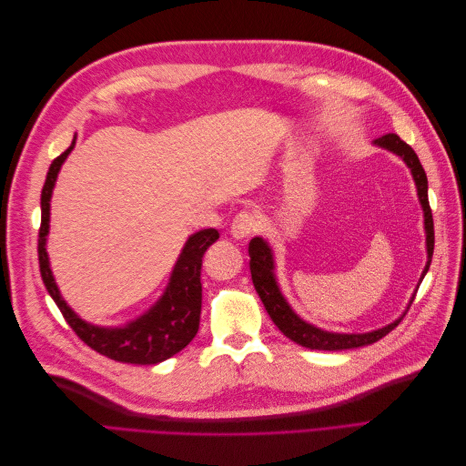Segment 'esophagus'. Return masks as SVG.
Returning a JSON list of instances; mask_svg holds the SVG:
<instances>
[{
  "label": "esophagus",
  "instance_id": "1",
  "mask_svg": "<svg viewBox=\"0 0 466 466\" xmlns=\"http://www.w3.org/2000/svg\"><path fill=\"white\" fill-rule=\"evenodd\" d=\"M258 225H260V219L255 211H241V214L235 216L231 223V235L235 238H247L258 229Z\"/></svg>",
  "mask_w": 466,
  "mask_h": 466
}]
</instances>
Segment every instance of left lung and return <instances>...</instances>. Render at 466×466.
Wrapping results in <instances>:
<instances>
[{"label": "left lung", "instance_id": "left-lung-1", "mask_svg": "<svg viewBox=\"0 0 466 466\" xmlns=\"http://www.w3.org/2000/svg\"><path fill=\"white\" fill-rule=\"evenodd\" d=\"M377 147H383L406 163V167L410 168L414 185L418 190V200L421 206V211H424V229H426V250H428V262L424 266V272L420 276V284L424 276L430 270L431 264V255H433V218H431V209L428 202V177L424 167H421L418 155L414 149L404 144L402 139L397 134H387L383 137H377L373 142ZM248 255H250V276H252V284H255V289L258 293V298L262 299L268 315L274 320L276 327L284 332L289 340L295 344H299L303 348H311V350H324V351H338V350H350V348H361L373 344L380 338L387 336L397 324L402 320L399 317L397 320H392L385 327H380L371 332H330V330H322L315 324L303 320L298 313L293 311L291 305L281 293L278 286V278H276V262H274V250L268 245L266 238L255 237L248 243ZM418 291V289H416ZM416 295V293H414ZM414 295L410 303L414 301ZM410 307V305H408ZM406 307V311H408Z\"/></svg>", "mask_w": 466, "mask_h": 466}]
</instances>
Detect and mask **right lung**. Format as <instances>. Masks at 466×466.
<instances>
[{"mask_svg": "<svg viewBox=\"0 0 466 466\" xmlns=\"http://www.w3.org/2000/svg\"><path fill=\"white\" fill-rule=\"evenodd\" d=\"M76 147L74 142L60 157H56L48 168L46 182L40 194V231H38V264L42 281L54 303L58 305L64 319L74 332L93 348L115 361L153 365L173 358L182 348H187L200 327L202 311V258L204 252L214 245L219 233L216 229H202L188 237L173 266L171 278L161 298L155 301L144 315L122 324V327H98L83 320L72 307L66 303L56 286L46 252V238L50 231V200L60 168L67 155Z\"/></svg>", "mask_w": 466, "mask_h": 466, "instance_id": "add662e5", "label": "right lung"}]
</instances>
